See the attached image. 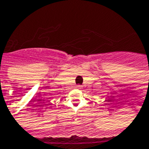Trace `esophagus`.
Returning <instances> with one entry per match:
<instances>
[{"mask_svg":"<svg viewBox=\"0 0 149 149\" xmlns=\"http://www.w3.org/2000/svg\"><path fill=\"white\" fill-rule=\"evenodd\" d=\"M77 87L78 89H81V85H77Z\"/></svg>","mask_w":149,"mask_h":149,"instance_id":"obj_1","label":"esophagus"}]
</instances>
